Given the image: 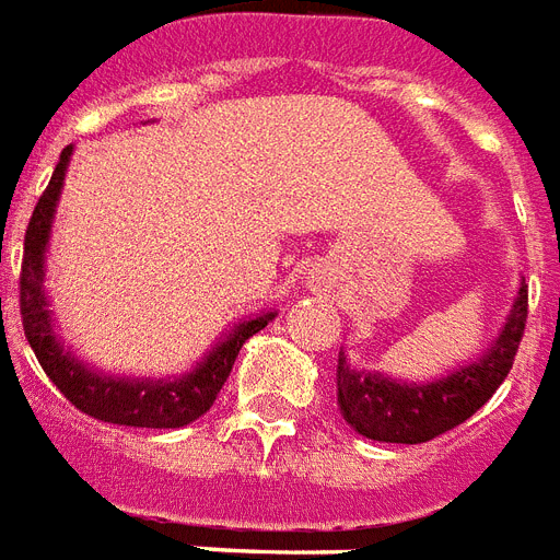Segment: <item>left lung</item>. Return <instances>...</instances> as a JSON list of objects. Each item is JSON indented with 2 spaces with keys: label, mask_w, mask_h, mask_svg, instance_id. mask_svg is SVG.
<instances>
[{
  "label": "left lung",
  "mask_w": 560,
  "mask_h": 560,
  "mask_svg": "<svg viewBox=\"0 0 560 560\" xmlns=\"http://www.w3.org/2000/svg\"><path fill=\"white\" fill-rule=\"evenodd\" d=\"M526 315L529 289L521 283L506 324L489 350L471 364L428 384H407L382 373L352 370L341 352L335 384L343 419L352 424V431L375 442L419 445L436 440L440 433L457 428L468 416L477 413L503 384L521 347Z\"/></svg>",
  "instance_id": "1"
}]
</instances>
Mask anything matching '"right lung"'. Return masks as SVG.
<instances>
[{"label": "right lung", "mask_w": 560, "mask_h": 560, "mask_svg": "<svg viewBox=\"0 0 560 560\" xmlns=\"http://www.w3.org/2000/svg\"><path fill=\"white\" fill-rule=\"evenodd\" d=\"M69 159L71 147H66L57 167H54L51 182H48L37 208L31 213L28 231H25V252H22L20 271V315L25 338H28L39 366L57 384V390L83 413L95 416L101 422L129 424V428H185L202 413H208L219 390H222V384L228 382L243 343L252 335H257L262 326H268V320H275L277 312H266V315L248 317L243 324H236L196 364L194 373L182 375V378L150 382V378L103 375L78 361L71 352L62 350L60 338L54 332L43 280H46V245L48 236H51L54 210H57V199H60Z\"/></svg>", "instance_id": "add662e5"}]
</instances>
